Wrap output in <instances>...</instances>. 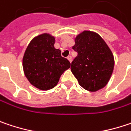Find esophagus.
Listing matches in <instances>:
<instances>
[{
    "instance_id": "1",
    "label": "esophagus",
    "mask_w": 131,
    "mask_h": 131,
    "mask_svg": "<svg viewBox=\"0 0 131 131\" xmlns=\"http://www.w3.org/2000/svg\"><path fill=\"white\" fill-rule=\"evenodd\" d=\"M67 59L69 60V62H71V60H72V58H71V56H68V57H67Z\"/></svg>"
}]
</instances>
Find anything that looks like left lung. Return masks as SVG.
Wrapping results in <instances>:
<instances>
[{"mask_svg": "<svg viewBox=\"0 0 131 131\" xmlns=\"http://www.w3.org/2000/svg\"><path fill=\"white\" fill-rule=\"evenodd\" d=\"M72 48L78 56L71 71L80 85L90 92L104 87L113 73L114 58L104 39L97 33L83 31L76 37Z\"/></svg>", "mask_w": 131, "mask_h": 131, "instance_id": "8db88e82", "label": "left lung"}]
</instances>
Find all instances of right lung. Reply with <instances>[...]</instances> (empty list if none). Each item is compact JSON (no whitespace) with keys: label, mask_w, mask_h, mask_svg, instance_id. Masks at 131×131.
I'll use <instances>...</instances> for the list:
<instances>
[{"label":"right lung","mask_w":131,"mask_h":131,"mask_svg":"<svg viewBox=\"0 0 131 131\" xmlns=\"http://www.w3.org/2000/svg\"><path fill=\"white\" fill-rule=\"evenodd\" d=\"M55 39L44 33L34 38L27 46L23 57L24 74L35 87L42 90L53 88L61 74L71 63L54 48Z\"/></svg>","instance_id":"right-lung-1"}]
</instances>
